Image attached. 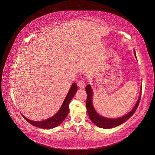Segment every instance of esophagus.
Here are the masks:
<instances>
[{
  "label": "esophagus",
  "mask_w": 155,
  "mask_h": 155,
  "mask_svg": "<svg viewBox=\"0 0 155 155\" xmlns=\"http://www.w3.org/2000/svg\"><path fill=\"white\" fill-rule=\"evenodd\" d=\"M84 84L85 83H84V81H81L77 84V85H78V87L80 88V89H84V84Z\"/></svg>",
  "instance_id": "34e87169"
}]
</instances>
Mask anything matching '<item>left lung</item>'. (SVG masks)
Listing matches in <instances>:
<instances>
[{
	"instance_id": "obj_1",
	"label": "left lung",
	"mask_w": 155,
	"mask_h": 155,
	"mask_svg": "<svg viewBox=\"0 0 155 155\" xmlns=\"http://www.w3.org/2000/svg\"><path fill=\"white\" fill-rule=\"evenodd\" d=\"M134 55L137 60L136 52L135 51V50L134 51ZM85 90H86V93L87 94L86 106L87 111L90 119L95 125L100 128H104V129H110L114 127H117L118 126L123 124L124 122H126L130 117H131L138 107L139 103L140 100L141 95V89L138 100L136 102V104L135 105L134 108L132 109L130 112L127 113V114L123 115L121 117H117V118H109V117H104L101 116L96 111L92 101V99H93L92 98L93 96V91L90 84H87L85 87Z\"/></svg>"
}]
</instances>
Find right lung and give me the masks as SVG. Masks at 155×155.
<instances>
[{"instance_id": "add662e5", "label": "right lung", "mask_w": 155, "mask_h": 155, "mask_svg": "<svg viewBox=\"0 0 155 155\" xmlns=\"http://www.w3.org/2000/svg\"><path fill=\"white\" fill-rule=\"evenodd\" d=\"M77 91V85L75 83H73L71 84V88L58 112L54 115L49 119L42 121H33L25 117L22 114H21L27 122L35 127L48 130L57 127L61 124L62 122L65 120V119L68 116L69 112V103L71 100L74 97V95H75Z\"/></svg>"}]
</instances>
